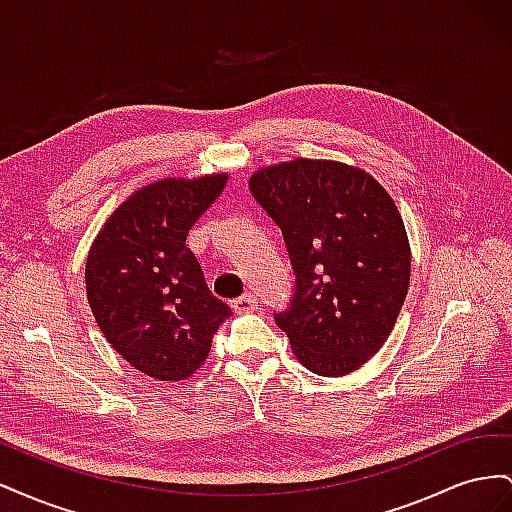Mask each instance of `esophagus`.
Wrapping results in <instances>:
<instances>
[{
	"label": "esophagus",
	"mask_w": 512,
	"mask_h": 512,
	"mask_svg": "<svg viewBox=\"0 0 512 512\" xmlns=\"http://www.w3.org/2000/svg\"><path fill=\"white\" fill-rule=\"evenodd\" d=\"M230 307L235 309L237 314H247V312H256L258 309V297L256 294H243V297H239V299H232L230 301Z\"/></svg>",
	"instance_id": "obj_1"
}]
</instances>
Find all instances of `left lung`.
Masks as SVG:
<instances>
[{"mask_svg": "<svg viewBox=\"0 0 512 512\" xmlns=\"http://www.w3.org/2000/svg\"><path fill=\"white\" fill-rule=\"evenodd\" d=\"M250 192L282 228L297 275L275 314L297 359L339 378L365 365L391 335L410 286L404 220L365 170L297 158L258 168Z\"/></svg>", "mask_w": 512, "mask_h": 512, "instance_id": "1", "label": "left lung"}]
</instances>
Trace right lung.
Returning <instances> with one entry per match:
<instances>
[{
	"mask_svg": "<svg viewBox=\"0 0 512 512\" xmlns=\"http://www.w3.org/2000/svg\"><path fill=\"white\" fill-rule=\"evenodd\" d=\"M228 175L166 177L132 192L104 222L85 265L87 301L106 342L145 376L177 382L205 363L230 307L185 245Z\"/></svg>",
	"mask_w": 512,
	"mask_h": 512,
	"instance_id": "1",
	"label": "right lung"
}]
</instances>
